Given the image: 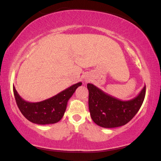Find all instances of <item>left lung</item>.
<instances>
[{
	"instance_id": "left-lung-1",
	"label": "left lung",
	"mask_w": 161,
	"mask_h": 161,
	"mask_svg": "<svg viewBox=\"0 0 161 161\" xmlns=\"http://www.w3.org/2000/svg\"><path fill=\"white\" fill-rule=\"evenodd\" d=\"M87 89L92 119L98 126L107 129L129 122L140 109L146 95V86L135 98L127 101L111 96L92 84H87Z\"/></svg>"
}]
</instances>
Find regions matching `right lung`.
<instances>
[{
  "mask_svg": "<svg viewBox=\"0 0 161 161\" xmlns=\"http://www.w3.org/2000/svg\"><path fill=\"white\" fill-rule=\"evenodd\" d=\"M81 84L78 82L73 84L55 96L39 102L24 100L18 94L15 86H13V93L19 109L28 121L40 125L51 124L60 121L66 111L68 101Z\"/></svg>",
  "mask_w": 161,
  "mask_h": 161,
  "instance_id": "add662e5",
  "label": "right lung"
}]
</instances>
